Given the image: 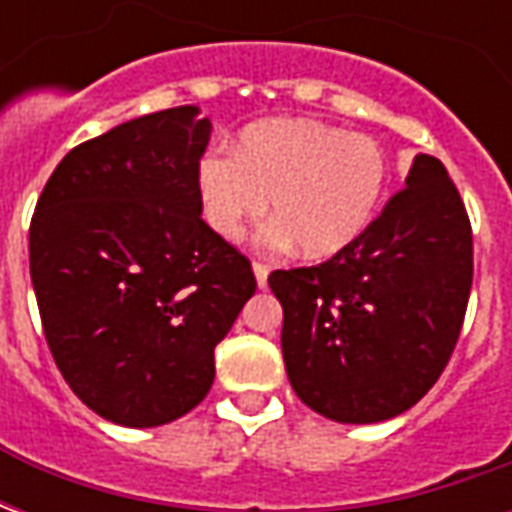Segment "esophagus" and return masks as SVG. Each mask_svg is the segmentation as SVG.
Returning a JSON list of instances; mask_svg holds the SVG:
<instances>
[{
    "mask_svg": "<svg viewBox=\"0 0 512 512\" xmlns=\"http://www.w3.org/2000/svg\"><path fill=\"white\" fill-rule=\"evenodd\" d=\"M252 271H255L257 285H260V288H266V285H268V271H271V268H268L266 263L255 260V263H252Z\"/></svg>",
    "mask_w": 512,
    "mask_h": 512,
    "instance_id": "esophagus-1",
    "label": "esophagus"
}]
</instances>
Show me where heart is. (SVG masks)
<instances>
[{"label":"heart","mask_w":512,"mask_h":512,"mask_svg":"<svg viewBox=\"0 0 512 512\" xmlns=\"http://www.w3.org/2000/svg\"><path fill=\"white\" fill-rule=\"evenodd\" d=\"M194 180L213 233L241 238L271 197L277 222L263 241H296L304 257L326 260L354 246L376 219L389 161L373 136L307 117H274L244 128L233 156L205 153Z\"/></svg>","instance_id":"heart-1"}]
</instances>
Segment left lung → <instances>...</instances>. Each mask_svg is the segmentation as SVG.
Here are the masks:
<instances>
[{"label": "left lung", "mask_w": 512, "mask_h": 512, "mask_svg": "<svg viewBox=\"0 0 512 512\" xmlns=\"http://www.w3.org/2000/svg\"><path fill=\"white\" fill-rule=\"evenodd\" d=\"M472 274L466 205L439 158L419 153L354 246L268 277L290 386L337 422L403 414L450 362Z\"/></svg>", "instance_id": "8db88e82"}]
</instances>
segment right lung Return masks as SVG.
<instances>
[{
	"label": "right lung",
	"mask_w": 512,
	"mask_h": 512,
	"mask_svg": "<svg viewBox=\"0 0 512 512\" xmlns=\"http://www.w3.org/2000/svg\"><path fill=\"white\" fill-rule=\"evenodd\" d=\"M197 106L136 117L76 145L29 222L46 343L73 395L126 428L202 403L213 348L257 282L249 257L202 222Z\"/></svg>",
	"instance_id": "1"
}]
</instances>
